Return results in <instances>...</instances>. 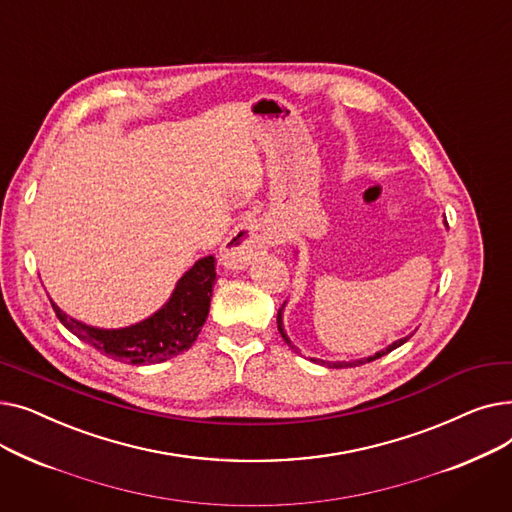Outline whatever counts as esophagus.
Listing matches in <instances>:
<instances>
[{"instance_id": "esophagus-1", "label": "esophagus", "mask_w": 512, "mask_h": 512, "mask_svg": "<svg viewBox=\"0 0 512 512\" xmlns=\"http://www.w3.org/2000/svg\"><path fill=\"white\" fill-rule=\"evenodd\" d=\"M270 245L265 228L257 220L238 224L222 245V261L228 267H245Z\"/></svg>"}]
</instances>
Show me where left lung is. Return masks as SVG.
Segmentation results:
<instances>
[{
	"label": "left lung",
	"instance_id": "obj_1",
	"mask_svg": "<svg viewBox=\"0 0 512 512\" xmlns=\"http://www.w3.org/2000/svg\"><path fill=\"white\" fill-rule=\"evenodd\" d=\"M278 330H280V334H282V338L288 342V346L290 348H294V351H297V346H292L290 344V340H288V336L284 334V328H282V307L278 309ZM409 338H400V340H396L394 344H390L388 348H384V351H380V353H375L373 357H367V359H359V361H336V363H326V361H317V359H313V361H317L319 365H328L330 369H342V367H359V365H365V363H371V361H375V359H380V357H384V355H388V353H392L394 348H398L400 344H405Z\"/></svg>",
	"mask_w": 512,
	"mask_h": 512
}]
</instances>
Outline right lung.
Listing matches in <instances>:
<instances>
[{
  "label": "right lung",
  "instance_id": "1",
  "mask_svg": "<svg viewBox=\"0 0 512 512\" xmlns=\"http://www.w3.org/2000/svg\"><path fill=\"white\" fill-rule=\"evenodd\" d=\"M215 284V259L203 257L176 284L170 301L137 326L122 330H99L70 319L51 303L62 324L83 342L114 361L151 365L168 361L193 346L207 313Z\"/></svg>",
  "mask_w": 512,
  "mask_h": 512
}]
</instances>
